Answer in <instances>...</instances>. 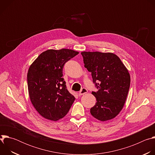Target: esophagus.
<instances>
[{"label": "esophagus", "mask_w": 155, "mask_h": 155, "mask_svg": "<svg viewBox=\"0 0 155 155\" xmlns=\"http://www.w3.org/2000/svg\"><path fill=\"white\" fill-rule=\"evenodd\" d=\"M87 92V90L86 88H85V87H83L82 89L80 91V92H79V94H80V96H81V95H83V94H86Z\"/></svg>", "instance_id": "34e87169"}]
</instances>
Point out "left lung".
<instances>
[{
  "mask_svg": "<svg viewBox=\"0 0 155 155\" xmlns=\"http://www.w3.org/2000/svg\"><path fill=\"white\" fill-rule=\"evenodd\" d=\"M84 68L91 73L98 89L92 92L97 102L91 114L105 121L114 118L122 110L130 87V75L121 59L112 53H81Z\"/></svg>",
  "mask_w": 155,
  "mask_h": 155,
  "instance_id": "obj_1",
  "label": "left lung"
}]
</instances>
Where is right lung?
Wrapping results in <instances>:
<instances>
[{
    "mask_svg": "<svg viewBox=\"0 0 155 155\" xmlns=\"http://www.w3.org/2000/svg\"><path fill=\"white\" fill-rule=\"evenodd\" d=\"M78 54L69 49L48 50L31 65L27 75L29 94L43 118L57 121L69 111L75 98L67 89L62 70L65 62Z\"/></svg>",
    "mask_w": 155,
    "mask_h": 155,
    "instance_id": "right-lung-1",
    "label": "right lung"
}]
</instances>
